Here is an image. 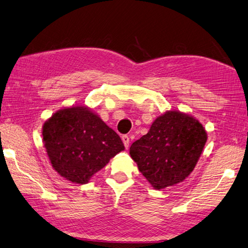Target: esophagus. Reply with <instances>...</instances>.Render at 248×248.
Segmentation results:
<instances>
[{
  "label": "esophagus",
  "instance_id": "34e87169",
  "mask_svg": "<svg viewBox=\"0 0 248 248\" xmlns=\"http://www.w3.org/2000/svg\"><path fill=\"white\" fill-rule=\"evenodd\" d=\"M122 140H123V142H124V148L128 149V148H129V143H130V138H129V136H128V135H124V136L122 137Z\"/></svg>",
  "mask_w": 248,
  "mask_h": 248
}]
</instances>
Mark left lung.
<instances>
[{
	"label": "left lung",
	"mask_w": 248,
	"mask_h": 248,
	"mask_svg": "<svg viewBox=\"0 0 248 248\" xmlns=\"http://www.w3.org/2000/svg\"><path fill=\"white\" fill-rule=\"evenodd\" d=\"M207 141L199 120L168 111L154 120L146 135L130 147L138 170L155 189L173 186L193 171Z\"/></svg>",
	"instance_id": "8db88e82"
}]
</instances>
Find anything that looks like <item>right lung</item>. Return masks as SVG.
I'll return each instance as SVG.
<instances>
[{
    "mask_svg": "<svg viewBox=\"0 0 248 248\" xmlns=\"http://www.w3.org/2000/svg\"><path fill=\"white\" fill-rule=\"evenodd\" d=\"M42 134L53 168L77 184L88 183L124 149L116 132L86 107L55 113L44 123Z\"/></svg>",
    "mask_w": 248,
    "mask_h": 248,
    "instance_id": "1",
    "label": "right lung"
}]
</instances>
